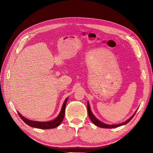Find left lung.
<instances>
[{
	"mask_svg": "<svg viewBox=\"0 0 153 153\" xmlns=\"http://www.w3.org/2000/svg\"><path fill=\"white\" fill-rule=\"evenodd\" d=\"M87 111H88V115H89V117L90 118V119L91 120V121L92 122V123L94 124H95L96 126H99L100 128H117V127H118V126H122V125H124L126 123H128V122H129L130 120L133 118V117L134 116L135 113L129 118L128 120H127L126 121H125V122H123L122 123H120V124H117V125H108V124H106V123H103L102 122H101L100 121H99V120L96 118L93 115L92 112L91 110V107H90V105H89V103L87 102Z\"/></svg>",
	"mask_w": 153,
	"mask_h": 153,
	"instance_id": "8db88e82",
	"label": "left lung"
}]
</instances>
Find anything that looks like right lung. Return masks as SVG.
Wrapping results in <instances>:
<instances>
[{
	"instance_id": "add662e5",
	"label": "right lung",
	"mask_w": 153,
	"mask_h": 153,
	"mask_svg": "<svg viewBox=\"0 0 153 153\" xmlns=\"http://www.w3.org/2000/svg\"><path fill=\"white\" fill-rule=\"evenodd\" d=\"M68 98H66V99L64 100L61 110L60 111L59 115L55 119H54L50 122H42L32 121V120H30L25 118L23 116H22L19 111H18V114H19V117L21 118V119L23 120V121L26 124L29 125L30 126L36 128H39V129H51V128H54L58 126L62 122L64 117V113H65V108H66V102L68 101Z\"/></svg>"
}]
</instances>
